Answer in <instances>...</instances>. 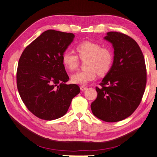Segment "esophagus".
<instances>
[{"mask_svg":"<svg viewBox=\"0 0 157 157\" xmlns=\"http://www.w3.org/2000/svg\"><path fill=\"white\" fill-rule=\"evenodd\" d=\"M80 89H81L82 91H84V90L87 89V87L86 86H80Z\"/></svg>","mask_w":157,"mask_h":157,"instance_id":"34e87169","label":"esophagus"}]
</instances>
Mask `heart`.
<instances>
[{
  "label": "heart",
  "mask_w": 157,
  "mask_h": 157,
  "mask_svg": "<svg viewBox=\"0 0 157 157\" xmlns=\"http://www.w3.org/2000/svg\"><path fill=\"white\" fill-rule=\"evenodd\" d=\"M75 50L80 59H87V69L72 75V82L85 85L95 79L98 73L100 75H104L110 70L114 59L110 49L102 47L98 43L85 41L77 45ZM62 62L67 70L74 71L78 68L79 61L77 56L66 51L62 54Z\"/></svg>",
  "instance_id": "obj_1"
}]
</instances>
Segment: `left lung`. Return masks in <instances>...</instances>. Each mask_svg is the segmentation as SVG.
<instances>
[{
	"mask_svg": "<svg viewBox=\"0 0 157 157\" xmlns=\"http://www.w3.org/2000/svg\"><path fill=\"white\" fill-rule=\"evenodd\" d=\"M114 48L110 70L96 87L98 96L91 104L93 114L108 122L128 118L139 105L147 83L143 52L133 39L119 32H108L104 38Z\"/></svg>",
	"mask_w": 157,
	"mask_h": 157,
	"instance_id": "1",
	"label": "left lung"
}]
</instances>
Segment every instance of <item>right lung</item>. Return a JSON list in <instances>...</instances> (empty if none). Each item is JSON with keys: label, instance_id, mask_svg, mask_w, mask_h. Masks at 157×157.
I'll return each instance as SVG.
<instances>
[{"label": "right lung", "instance_id": "add662e5", "mask_svg": "<svg viewBox=\"0 0 157 157\" xmlns=\"http://www.w3.org/2000/svg\"><path fill=\"white\" fill-rule=\"evenodd\" d=\"M75 35L47 30L23 51L18 63L17 84L28 110L37 117L52 120L67 112L80 92L76 84H65L69 77L62 62Z\"/></svg>", "mask_w": 157, "mask_h": 157}]
</instances>
